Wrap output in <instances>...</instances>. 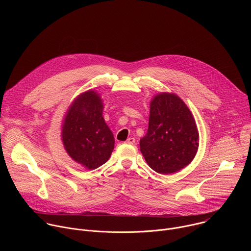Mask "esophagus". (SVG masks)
Here are the masks:
<instances>
[{
    "label": "esophagus",
    "instance_id": "obj_1",
    "mask_svg": "<svg viewBox=\"0 0 251 251\" xmlns=\"http://www.w3.org/2000/svg\"><path fill=\"white\" fill-rule=\"evenodd\" d=\"M126 143H127V144H131V145H133L134 143H135V138H132V137L128 138V139L126 140Z\"/></svg>",
    "mask_w": 251,
    "mask_h": 251
}]
</instances>
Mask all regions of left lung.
Listing matches in <instances>:
<instances>
[{
  "label": "left lung",
  "mask_w": 251,
  "mask_h": 251,
  "mask_svg": "<svg viewBox=\"0 0 251 251\" xmlns=\"http://www.w3.org/2000/svg\"><path fill=\"white\" fill-rule=\"evenodd\" d=\"M199 148V131L187 104L175 93L161 92L150 102L149 126L140 140L147 164L162 175L187 167Z\"/></svg>",
  "instance_id": "left-lung-1"
}]
</instances>
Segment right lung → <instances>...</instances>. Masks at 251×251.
Returning a JSON list of instances; mask_svg holds the SVG:
<instances>
[{"label": "right lung", "mask_w": 251, "mask_h": 251, "mask_svg": "<svg viewBox=\"0 0 251 251\" xmlns=\"http://www.w3.org/2000/svg\"><path fill=\"white\" fill-rule=\"evenodd\" d=\"M104 103L95 90L79 94L68 107L61 125V141L67 155L86 170L109 160L114 136L102 116Z\"/></svg>", "instance_id": "right-lung-1"}]
</instances>
